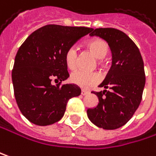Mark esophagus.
<instances>
[{"mask_svg": "<svg viewBox=\"0 0 156 156\" xmlns=\"http://www.w3.org/2000/svg\"><path fill=\"white\" fill-rule=\"evenodd\" d=\"M81 94L84 96V95H88V94H90V91L89 90H81Z\"/></svg>", "mask_w": 156, "mask_h": 156, "instance_id": "obj_1", "label": "esophagus"}]
</instances>
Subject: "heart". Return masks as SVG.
<instances>
[{
  "mask_svg": "<svg viewBox=\"0 0 156 156\" xmlns=\"http://www.w3.org/2000/svg\"><path fill=\"white\" fill-rule=\"evenodd\" d=\"M86 46L88 50L98 58V64L103 66L104 57L109 53V44L101 38H94L90 40ZM76 50L75 47H69L65 53V64L70 70H74L76 66ZM101 75L98 72H85V71H76L69 76V81L82 89H89L97 85L101 81Z\"/></svg>",
  "mask_w": 156,
  "mask_h": 156,
  "instance_id": "1",
  "label": "heart"
}]
</instances>
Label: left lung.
I'll list each match as a JSON object with an SVG mask.
<instances>
[{"mask_svg":"<svg viewBox=\"0 0 156 156\" xmlns=\"http://www.w3.org/2000/svg\"><path fill=\"white\" fill-rule=\"evenodd\" d=\"M90 36L104 39L112 54V65L104 81L105 90L94 92L97 107L89 109L90 122L104 130H115L126 124L138 109L145 85L143 57L134 42L123 32L114 28L93 29Z\"/></svg>","mask_w":156,"mask_h":156,"instance_id":"left-lung-1","label":"left lung"}]
</instances>
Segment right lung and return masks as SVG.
Here are the masks:
<instances>
[{
    "instance_id": "add662e5",
    "label": "right lung",
    "mask_w": 156,
    "mask_h": 156,
    "mask_svg": "<svg viewBox=\"0 0 156 156\" xmlns=\"http://www.w3.org/2000/svg\"><path fill=\"white\" fill-rule=\"evenodd\" d=\"M92 30L48 24L32 33L20 46L12 80L16 103L29 122L39 126L58 122L67 101L80 95L77 86L61 85L69 76L64 56L69 47ZM53 80L58 84L54 85Z\"/></svg>"
}]
</instances>
